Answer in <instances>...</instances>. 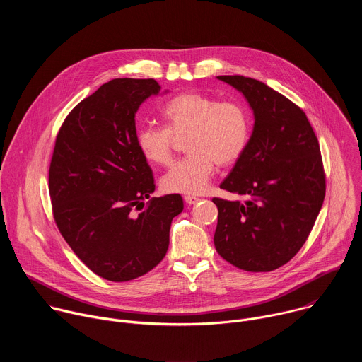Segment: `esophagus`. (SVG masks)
<instances>
[{
	"label": "esophagus",
	"mask_w": 362,
	"mask_h": 362,
	"mask_svg": "<svg viewBox=\"0 0 362 362\" xmlns=\"http://www.w3.org/2000/svg\"><path fill=\"white\" fill-rule=\"evenodd\" d=\"M185 202L186 203H189V204H194V203H197L200 199L197 197V196H193V194H185Z\"/></svg>",
	"instance_id": "1"
}]
</instances>
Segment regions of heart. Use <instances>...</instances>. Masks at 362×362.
<instances>
[{"instance_id": "b5f03b06", "label": "heart", "mask_w": 362, "mask_h": 362, "mask_svg": "<svg viewBox=\"0 0 362 362\" xmlns=\"http://www.w3.org/2000/svg\"><path fill=\"white\" fill-rule=\"evenodd\" d=\"M162 126H141L136 146L141 156L159 166L172 160L173 136H186L187 156L163 176L170 193L199 194L208 189L218 165H233L250 137V116L238 101H219L202 93H182L162 109Z\"/></svg>"}]
</instances>
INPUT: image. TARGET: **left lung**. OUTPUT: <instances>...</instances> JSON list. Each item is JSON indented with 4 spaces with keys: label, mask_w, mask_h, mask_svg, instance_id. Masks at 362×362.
<instances>
[{
    "label": "left lung",
    "mask_w": 362,
    "mask_h": 362,
    "mask_svg": "<svg viewBox=\"0 0 362 362\" xmlns=\"http://www.w3.org/2000/svg\"><path fill=\"white\" fill-rule=\"evenodd\" d=\"M246 98L253 130L221 187L246 202L214 197L219 216L215 247L249 272H271L305 243L325 197L318 139L306 115L269 86L243 76H218Z\"/></svg>",
    "instance_id": "left-lung-1"
}]
</instances>
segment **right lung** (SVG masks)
<instances>
[{
  "mask_svg": "<svg viewBox=\"0 0 362 362\" xmlns=\"http://www.w3.org/2000/svg\"><path fill=\"white\" fill-rule=\"evenodd\" d=\"M159 93L153 78H115L78 103L56 139L48 172L54 221L83 264L107 281L159 265L183 211L180 194L150 197L153 173L136 146L134 116Z\"/></svg>",
  "mask_w": 362,
  "mask_h": 362,
  "instance_id": "right-lung-1",
  "label": "right lung"
}]
</instances>
